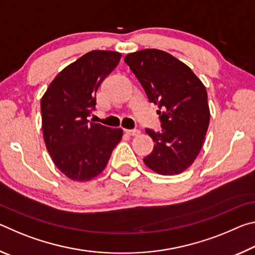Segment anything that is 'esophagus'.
<instances>
[{
	"label": "esophagus",
	"instance_id": "esophagus-1",
	"mask_svg": "<svg viewBox=\"0 0 255 255\" xmlns=\"http://www.w3.org/2000/svg\"><path fill=\"white\" fill-rule=\"evenodd\" d=\"M125 132H126L128 136H138L140 133V130H138V129H126Z\"/></svg>",
	"mask_w": 255,
	"mask_h": 255
}]
</instances>
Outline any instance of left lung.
Masks as SVG:
<instances>
[{
  "label": "left lung",
  "instance_id": "obj_1",
  "mask_svg": "<svg viewBox=\"0 0 255 255\" xmlns=\"http://www.w3.org/2000/svg\"><path fill=\"white\" fill-rule=\"evenodd\" d=\"M125 62L140 82L148 100L157 105L163 130L146 129L154 141L145 165L162 175L180 174L195 162L208 130L207 91L191 68L159 49L128 54Z\"/></svg>",
  "mask_w": 255,
  "mask_h": 255
}]
</instances>
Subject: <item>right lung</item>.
I'll use <instances>...</instances> for the list:
<instances>
[{
    "label": "right lung",
    "mask_w": 255,
    "mask_h": 255,
    "mask_svg": "<svg viewBox=\"0 0 255 255\" xmlns=\"http://www.w3.org/2000/svg\"><path fill=\"white\" fill-rule=\"evenodd\" d=\"M122 54L92 50L66 66L41 98L42 135L56 167L73 181L92 180L106 169L122 128L89 123L96 94Z\"/></svg>",
    "instance_id": "add662e5"
}]
</instances>
